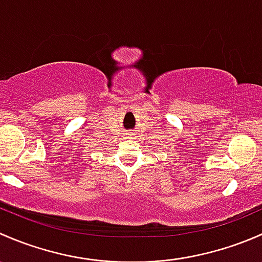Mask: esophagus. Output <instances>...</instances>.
<instances>
[{"label":"esophagus","mask_w":262,"mask_h":262,"mask_svg":"<svg viewBox=\"0 0 262 262\" xmlns=\"http://www.w3.org/2000/svg\"><path fill=\"white\" fill-rule=\"evenodd\" d=\"M128 136H130V137L132 136V132H128Z\"/></svg>","instance_id":"34e87169"}]
</instances>
